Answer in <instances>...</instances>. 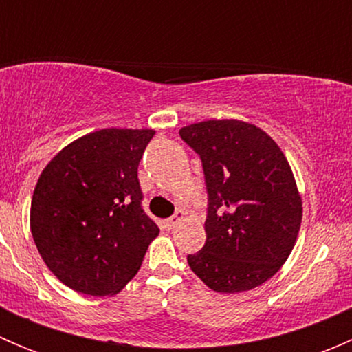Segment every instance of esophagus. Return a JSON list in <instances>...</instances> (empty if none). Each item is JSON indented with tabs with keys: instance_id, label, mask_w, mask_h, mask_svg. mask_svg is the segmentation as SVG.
<instances>
[{
	"instance_id": "1",
	"label": "esophagus",
	"mask_w": 352,
	"mask_h": 352,
	"mask_svg": "<svg viewBox=\"0 0 352 352\" xmlns=\"http://www.w3.org/2000/svg\"><path fill=\"white\" fill-rule=\"evenodd\" d=\"M184 218H186V212H184V211H177L175 214L172 216V218H168V219H166V221H165L166 228H175V226L179 225V223L182 221Z\"/></svg>"
}]
</instances>
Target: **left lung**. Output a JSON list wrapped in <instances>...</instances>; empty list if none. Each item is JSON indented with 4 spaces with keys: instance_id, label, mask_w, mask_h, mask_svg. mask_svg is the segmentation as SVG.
<instances>
[{
    "instance_id": "1",
    "label": "left lung",
    "mask_w": 352,
    "mask_h": 352,
    "mask_svg": "<svg viewBox=\"0 0 352 352\" xmlns=\"http://www.w3.org/2000/svg\"><path fill=\"white\" fill-rule=\"evenodd\" d=\"M201 156L208 189L206 243L187 255L216 293H242L281 269L300 232L301 196L281 148L254 124L202 120L179 131Z\"/></svg>"
}]
</instances>
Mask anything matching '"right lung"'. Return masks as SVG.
Wrapping results in <instances>:
<instances>
[{
    "label": "right lung",
    "instance_id": "1",
    "mask_svg": "<svg viewBox=\"0 0 352 352\" xmlns=\"http://www.w3.org/2000/svg\"><path fill=\"white\" fill-rule=\"evenodd\" d=\"M153 129H100L42 170L30 206L34 242L71 289L109 296L140 271L160 230L141 208L138 165Z\"/></svg>",
    "mask_w": 352,
    "mask_h": 352
}]
</instances>
